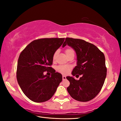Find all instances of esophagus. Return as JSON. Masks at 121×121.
<instances>
[{"instance_id":"1","label":"esophagus","mask_w":121,"mask_h":121,"mask_svg":"<svg viewBox=\"0 0 121 121\" xmlns=\"http://www.w3.org/2000/svg\"><path fill=\"white\" fill-rule=\"evenodd\" d=\"M62 79L63 80H65V79H66V77H65V76L63 75L62 76Z\"/></svg>"}]
</instances>
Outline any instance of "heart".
I'll use <instances>...</instances> for the list:
<instances>
[{
	"label": "heart",
	"instance_id": "1",
	"mask_svg": "<svg viewBox=\"0 0 121 121\" xmlns=\"http://www.w3.org/2000/svg\"><path fill=\"white\" fill-rule=\"evenodd\" d=\"M65 52L66 53L67 56H70V55L74 54V51H73L72 48H67L65 49ZM58 53V51L57 50L56 52H54V54H53V60H54L56 58V56ZM71 67L69 65H58V67H56V70L59 73H63V74L66 75L69 73V71L71 70Z\"/></svg>",
	"mask_w": 121,
	"mask_h": 121
}]
</instances>
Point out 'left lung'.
<instances>
[{"instance_id":"left-lung-1","label":"left lung","mask_w":121,"mask_h":121,"mask_svg":"<svg viewBox=\"0 0 121 121\" xmlns=\"http://www.w3.org/2000/svg\"><path fill=\"white\" fill-rule=\"evenodd\" d=\"M67 44L77 55V65L71 73L76 77L82 75L79 80L66 77L70 82L67 91L76 100L89 101L98 95L105 82L107 75L105 56L95 45L82 39L66 38L63 48Z\"/></svg>"}]
</instances>
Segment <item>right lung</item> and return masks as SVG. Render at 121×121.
<instances>
[{"label":"right lung","mask_w":121,"mask_h":121,"mask_svg":"<svg viewBox=\"0 0 121 121\" xmlns=\"http://www.w3.org/2000/svg\"><path fill=\"white\" fill-rule=\"evenodd\" d=\"M65 38H41L30 43L20 53L16 78L24 95L31 101L43 102L50 99L62 80L61 73L51 67L54 52ZM50 71L51 76L43 75Z\"/></svg>","instance_id":"right-lung-1"}]
</instances>
